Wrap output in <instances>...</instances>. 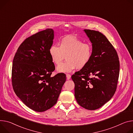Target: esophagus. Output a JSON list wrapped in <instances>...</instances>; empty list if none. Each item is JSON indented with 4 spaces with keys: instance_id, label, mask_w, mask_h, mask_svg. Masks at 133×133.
<instances>
[{
    "instance_id": "esophagus-1",
    "label": "esophagus",
    "mask_w": 133,
    "mask_h": 133,
    "mask_svg": "<svg viewBox=\"0 0 133 133\" xmlns=\"http://www.w3.org/2000/svg\"><path fill=\"white\" fill-rule=\"evenodd\" d=\"M66 77H67V79H69L71 77V75L69 74H66Z\"/></svg>"
}]
</instances>
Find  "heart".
<instances>
[{"mask_svg": "<svg viewBox=\"0 0 133 133\" xmlns=\"http://www.w3.org/2000/svg\"><path fill=\"white\" fill-rule=\"evenodd\" d=\"M60 46L52 44L49 49L52 62L59 65L65 56L67 60L57 67L60 73L70 72L76 68L80 69L85 67L90 62L93 54L91 44L83 42L74 36H66L60 41Z\"/></svg>", "mask_w": 133, "mask_h": 133, "instance_id": "heart-1", "label": "heart"}]
</instances>
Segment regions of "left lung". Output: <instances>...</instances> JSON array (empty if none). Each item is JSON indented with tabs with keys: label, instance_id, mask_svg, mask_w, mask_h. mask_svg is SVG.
I'll return each instance as SVG.
<instances>
[{
	"label": "left lung",
	"instance_id": "left-lung-1",
	"mask_svg": "<svg viewBox=\"0 0 133 133\" xmlns=\"http://www.w3.org/2000/svg\"><path fill=\"white\" fill-rule=\"evenodd\" d=\"M92 43L89 63L71 76L77 103L88 110L98 109L114 95L118 84L120 64L116 50L99 31L84 30Z\"/></svg>",
	"mask_w": 133,
	"mask_h": 133
}]
</instances>
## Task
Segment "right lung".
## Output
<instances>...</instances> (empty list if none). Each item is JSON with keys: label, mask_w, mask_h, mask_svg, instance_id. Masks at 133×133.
Returning a JSON list of instances; mask_svg holds the SVG:
<instances>
[{"label": "right lung", "mask_w": 133, "mask_h": 133, "mask_svg": "<svg viewBox=\"0 0 133 133\" xmlns=\"http://www.w3.org/2000/svg\"><path fill=\"white\" fill-rule=\"evenodd\" d=\"M54 37L51 29L30 36L19 45L13 62V90L24 103L37 112L45 111L57 103L66 80L64 73L51 77L55 70L49 54Z\"/></svg>", "instance_id": "add662e5"}]
</instances>
